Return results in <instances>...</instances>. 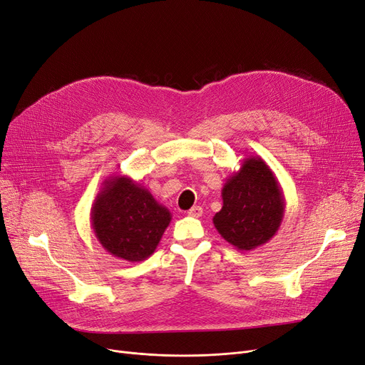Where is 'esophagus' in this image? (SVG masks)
Returning a JSON list of instances; mask_svg holds the SVG:
<instances>
[{
	"instance_id": "34e87169",
	"label": "esophagus",
	"mask_w": 365,
	"mask_h": 365,
	"mask_svg": "<svg viewBox=\"0 0 365 365\" xmlns=\"http://www.w3.org/2000/svg\"><path fill=\"white\" fill-rule=\"evenodd\" d=\"M187 215L192 217H200L202 215V207H200V205H194L191 210H187Z\"/></svg>"
}]
</instances>
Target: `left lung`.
Instances as JSON below:
<instances>
[{
	"instance_id": "1",
	"label": "left lung",
	"mask_w": 365,
	"mask_h": 365,
	"mask_svg": "<svg viewBox=\"0 0 365 365\" xmlns=\"http://www.w3.org/2000/svg\"><path fill=\"white\" fill-rule=\"evenodd\" d=\"M222 201L220 212L213 216L215 228L242 252L272 240L284 216L282 187L259 156L246 158L240 170L227 179Z\"/></svg>"
}]
</instances>
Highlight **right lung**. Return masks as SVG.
<instances>
[{
	"label": "right lung",
	"mask_w": 365,
	"mask_h": 365,
	"mask_svg": "<svg viewBox=\"0 0 365 365\" xmlns=\"http://www.w3.org/2000/svg\"><path fill=\"white\" fill-rule=\"evenodd\" d=\"M171 213L146 187L128 176L104 180L91 209V224L101 246L119 259H148L170 225Z\"/></svg>",
	"instance_id": "1"
}]
</instances>
